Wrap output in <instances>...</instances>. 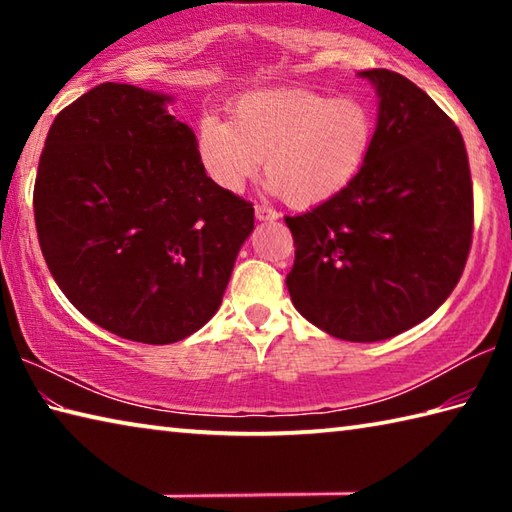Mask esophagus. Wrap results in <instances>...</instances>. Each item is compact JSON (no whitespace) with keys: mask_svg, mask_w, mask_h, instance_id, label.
<instances>
[{"mask_svg":"<svg viewBox=\"0 0 512 512\" xmlns=\"http://www.w3.org/2000/svg\"><path fill=\"white\" fill-rule=\"evenodd\" d=\"M255 216L259 221H273L277 219V212L266 205H255Z\"/></svg>","mask_w":512,"mask_h":512,"instance_id":"esophagus-1","label":"esophagus"}]
</instances>
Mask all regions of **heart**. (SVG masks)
<instances>
[{
  "label": "heart",
  "instance_id": "b5f03b06",
  "mask_svg": "<svg viewBox=\"0 0 512 512\" xmlns=\"http://www.w3.org/2000/svg\"><path fill=\"white\" fill-rule=\"evenodd\" d=\"M375 135L377 117L366 99L271 88L241 94L230 119L201 117L196 155L207 178L232 194L257 176L266 158L268 187L293 207H311L354 183Z\"/></svg>",
  "mask_w": 512,
  "mask_h": 512
}]
</instances>
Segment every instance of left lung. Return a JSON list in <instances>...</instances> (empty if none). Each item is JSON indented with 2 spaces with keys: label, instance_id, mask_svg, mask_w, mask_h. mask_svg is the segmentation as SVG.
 I'll use <instances>...</instances> for the list:
<instances>
[{
  "label": "left lung",
  "instance_id": "1",
  "mask_svg": "<svg viewBox=\"0 0 512 512\" xmlns=\"http://www.w3.org/2000/svg\"><path fill=\"white\" fill-rule=\"evenodd\" d=\"M366 167L339 196L284 216L296 259L287 287L309 323L372 343L431 316L461 280L474 230L470 162L458 126L391 69Z\"/></svg>",
  "mask_w": 512,
  "mask_h": 512
}]
</instances>
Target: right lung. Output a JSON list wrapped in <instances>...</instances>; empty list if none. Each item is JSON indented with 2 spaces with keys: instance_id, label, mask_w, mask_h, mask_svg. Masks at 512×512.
Returning a JSON list of instances; mask_svg holds the SVG:
<instances>
[{
  "instance_id": "obj_1",
  "label": "right lung",
  "mask_w": 512,
  "mask_h": 512,
  "mask_svg": "<svg viewBox=\"0 0 512 512\" xmlns=\"http://www.w3.org/2000/svg\"><path fill=\"white\" fill-rule=\"evenodd\" d=\"M169 97L101 83L56 115L33 214L51 275L92 323L167 345L221 305L253 203L214 185Z\"/></svg>"
}]
</instances>
